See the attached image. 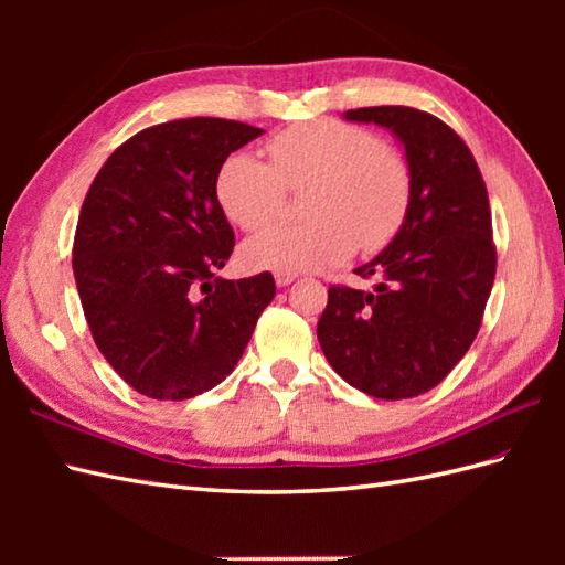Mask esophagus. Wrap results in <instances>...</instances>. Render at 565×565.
<instances>
[{"mask_svg":"<svg viewBox=\"0 0 565 565\" xmlns=\"http://www.w3.org/2000/svg\"><path fill=\"white\" fill-rule=\"evenodd\" d=\"M296 279H298L296 271H276V274H274L276 286H289V284H294Z\"/></svg>","mask_w":565,"mask_h":565,"instance_id":"1","label":"esophagus"}]
</instances>
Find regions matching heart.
Segmentation results:
<instances>
[{
	"label": "heart",
	"instance_id": "1",
	"mask_svg": "<svg viewBox=\"0 0 565 565\" xmlns=\"http://www.w3.org/2000/svg\"><path fill=\"white\" fill-rule=\"evenodd\" d=\"M269 162L231 152L215 174V199L243 231L269 223L286 191L308 189L306 223H276L245 239L255 269L313 271L350 259L356 247L379 252L401 233L411 211L413 177L401 152L369 130L322 118L274 136Z\"/></svg>",
	"mask_w": 565,
	"mask_h": 565
}]
</instances>
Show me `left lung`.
Wrapping results in <instances>:
<instances>
[{"label": "left lung", "instance_id": "8db88e82", "mask_svg": "<svg viewBox=\"0 0 565 565\" xmlns=\"http://www.w3.org/2000/svg\"><path fill=\"white\" fill-rule=\"evenodd\" d=\"M344 118L393 130L413 199L393 243L356 269L374 276V289L330 286L318 340L350 386L383 401L415 398L461 362L481 330L498 264L486 182L466 142L437 116L366 106Z\"/></svg>", "mask_w": 565, "mask_h": 565}]
</instances>
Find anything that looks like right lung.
Here are the masks:
<instances>
[{
  "label": "right lung",
  "mask_w": 565,
  "mask_h": 565,
  "mask_svg": "<svg viewBox=\"0 0 565 565\" xmlns=\"http://www.w3.org/2000/svg\"><path fill=\"white\" fill-rule=\"evenodd\" d=\"M262 128L179 118L118 146L84 196L72 271L99 352L130 388L186 401L231 374L276 294L274 276L221 279L235 233L215 174Z\"/></svg>",
  "instance_id": "1"
}]
</instances>
